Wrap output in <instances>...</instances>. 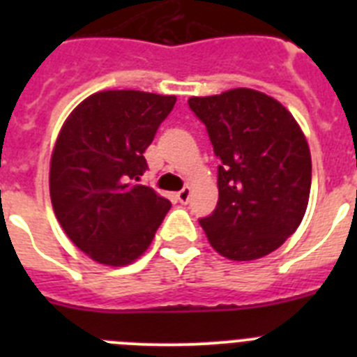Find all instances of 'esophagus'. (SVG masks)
<instances>
[{
	"label": "esophagus",
	"instance_id": "34e87169",
	"mask_svg": "<svg viewBox=\"0 0 357 357\" xmlns=\"http://www.w3.org/2000/svg\"><path fill=\"white\" fill-rule=\"evenodd\" d=\"M189 197H191V188H188V185H185V188H182L181 191L176 193V200L181 202V204H188Z\"/></svg>",
	"mask_w": 357,
	"mask_h": 357
}]
</instances>
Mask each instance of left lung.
I'll return each mask as SVG.
<instances>
[{"mask_svg": "<svg viewBox=\"0 0 357 357\" xmlns=\"http://www.w3.org/2000/svg\"><path fill=\"white\" fill-rule=\"evenodd\" d=\"M218 166V206L202 218L211 247L232 261L264 257L301 225L311 191V153L298 123L254 89L193 96Z\"/></svg>", "mask_w": 357, "mask_h": 357, "instance_id": "1", "label": "left lung"}]
</instances>
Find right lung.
<instances>
[{"instance_id":"1","label":"right lung","mask_w":357,"mask_h":357,"mask_svg":"<svg viewBox=\"0 0 357 357\" xmlns=\"http://www.w3.org/2000/svg\"><path fill=\"white\" fill-rule=\"evenodd\" d=\"M176 98L143 91L91 94L66 119L53 148L50 197L55 216L96 263L125 266L144 254L172 204L135 184L144 150Z\"/></svg>"}]
</instances>
